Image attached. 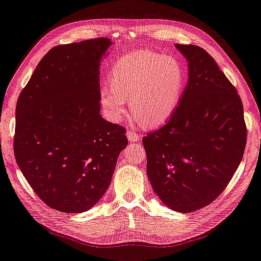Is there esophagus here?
<instances>
[{
    "label": "esophagus",
    "instance_id": "obj_1",
    "mask_svg": "<svg viewBox=\"0 0 261 261\" xmlns=\"http://www.w3.org/2000/svg\"><path fill=\"white\" fill-rule=\"evenodd\" d=\"M127 137H128V140L131 143H138L142 139V135L141 134H138L137 132L131 131V130L127 131Z\"/></svg>",
    "mask_w": 261,
    "mask_h": 261
}]
</instances>
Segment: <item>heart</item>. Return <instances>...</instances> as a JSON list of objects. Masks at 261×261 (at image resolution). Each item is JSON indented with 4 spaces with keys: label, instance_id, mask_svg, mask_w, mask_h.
Here are the masks:
<instances>
[{
    "label": "heart",
    "instance_id": "b5f03b06",
    "mask_svg": "<svg viewBox=\"0 0 261 261\" xmlns=\"http://www.w3.org/2000/svg\"><path fill=\"white\" fill-rule=\"evenodd\" d=\"M185 85V70L174 58L132 51L113 65L110 85L100 89V103L111 120L119 121L131 100L134 114L146 126L158 127L173 116Z\"/></svg>",
    "mask_w": 261,
    "mask_h": 261
}]
</instances>
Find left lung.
Listing matches in <instances>:
<instances>
[{
	"label": "left lung",
	"mask_w": 261,
	"mask_h": 261,
	"mask_svg": "<svg viewBox=\"0 0 261 261\" xmlns=\"http://www.w3.org/2000/svg\"><path fill=\"white\" fill-rule=\"evenodd\" d=\"M175 47L188 62L180 102L162 128L143 138L147 176L177 212L206 207L229 184L246 144L242 101L212 56L193 44Z\"/></svg>",
	"instance_id": "obj_1"
}]
</instances>
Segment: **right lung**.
Here are the masks:
<instances>
[{
	"label": "right lung",
	"instance_id": "obj_1",
	"mask_svg": "<svg viewBox=\"0 0 261 261\" xmlns=\"http://www.w3.org/2000/svg\"><path fill=\"white\" fill-rule=\"evenodd\" d=\"M111 44L102 37L52 48L18 99L16 161L39 198L61 212L93 208L128 145L126 129L100 115V63Z\"/></svg>",
	"mask_w": 261,
	"mask_h": 261
}]
</instances>
